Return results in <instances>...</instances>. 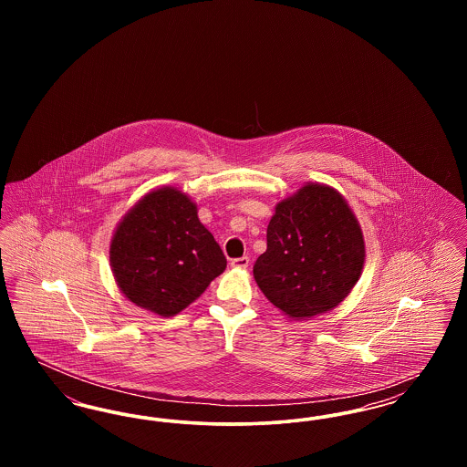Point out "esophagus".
Here are the masks:
<instances>
[{
  "label": "esophagus",
  "mask_w": 467,
  "mask_h": 467,
  "mask_svg": "<svg viewBox=\"0 0 467 467\" xmlns=\"http://www.w3.org/2000/svg\"><path fill=\"white\" fill-rule=\"evenodd\" d=\"M250 265V259L248 257H238V259H233L231 261V266L236 267V269H244Z\"/></svg>",
  "instance_id": "obj_1"
}]
</instances>
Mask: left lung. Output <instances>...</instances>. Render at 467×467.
Segmentation results:
<instances>
[{"mask_svg":"<svg viewBox=\"0 0 467 467\" xmlns=\"http://www.w3.org/2000/svg\"><path fill=\"white\" fill-rule=\"evenodd\" d=\"M364 259V234L343 194L306 182L275 206L266 252L254 265V278L284 315L306 320L345 301Z\"/></svg>","mask_w":467,"mask_h":467,"instance_id":"obj_1","label":"left lung"}]
</instances>
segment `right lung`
<instances>
[{
  "label": "right lung",
  "mask_w": 467,
  "mask_h": 467,
  "mask_svg": "<svg viewBox=\"0 0 467 467\" xmlns=\"http://www.w3.org/2000/svg\"><path fill=\"white\" fill-rule=\"evenodd\" d=\"M110 266L133 305L175 317L223 273L227 261L200 223L198 204L177 187L164 185L136 201L117 223Z\"/></svg>",
  "instance_id": "right-lung-1"
}]
</instances>
